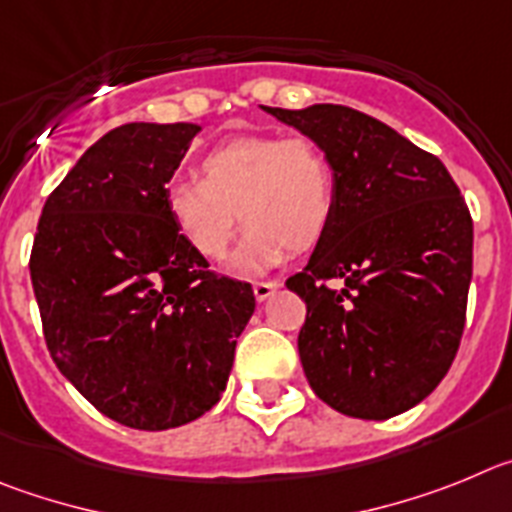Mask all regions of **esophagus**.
<instances>
[{
    "label": "esophagus",
    "instance_id": "34e87169",
    "mask_svg": "<svg viewBox=\"0 0 512 512\" xmlns=\"http://www.w3.org/2000/svg\"><path fill=\"white\" fill-rule=\"evenodd\" d=\"M280 288V280H260V283L252 285V290H255V298L257 301H267V298L273 296L275 290Z\"/></svg>",
    "mask_w": 512,
    "mask_h": 512
}]
</instances>
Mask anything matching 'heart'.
<instances>
[{
    "mask_svg": "<svg viewBox=\"0 0 512 512\" xmlns=\"http://www.w3.org/2000/svg\"><path fill=\"white\" fill-rule=\"evenodd\" d=\"M329 155L311 137H237L201 160V181H173L165 209L199 257H227L239 219L247 227L234 267L257 273L285 252L319 245L334 216Z\"/></svg>",
    "mask_w": 512,
    "mask_h": 512,
    "instance_id": "1",
    "label": "heart"
}]
</instances>
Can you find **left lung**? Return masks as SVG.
Segmentation results:
<instances>
[{
  "instance_id": "left-lung-1",
  "label": "left lung",
  "mask_w": 512,
  "mask_h": 512,
  "mask_svg": "<svg viewBox=\"0 0 512 512\" xmlns=\"http://www.w3.org/2000/svg\"><path fill=\"white\" fill-rule=\"evenodd\" d=\"M262 109L321 145L334 168L329 229L285 280L306 301L308 385L344 416H398L457 357L472 280L467 204L436 155L380 119L339 104Z\"/></svg>"
}]
</instances>
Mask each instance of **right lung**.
<instances>
[{
  "mask_svg": "<svg viewBox=\"0 0 512 512\" xmlns=\"http://www.w3.org/2000/svg\"><path fill=\"white\" fill-rule=\"evenodd\" d=\"M199 124L130 122L96 140L43 206L30 278L48 352L96 411L165 431L227 388L255 293L183 242L165 191Z\"/></svg>",
  "mask_w": 512,
  "mask_h": 512,
  "instance_id": "1",
  "label": "right lung"
}]
</instances>
